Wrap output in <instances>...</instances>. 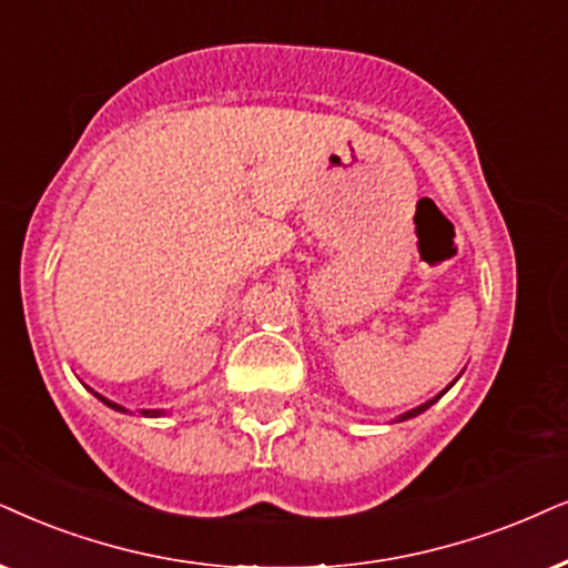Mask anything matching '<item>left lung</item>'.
<instances>
[{
  "instance_id": "left-lung-1",
  "label": "left lung",
  "mask_w": 568,
  "mask_h": 568,
  "mask_svg": "<svg viewBox=\"0 0 568 568\" xmlns=\"http://www.w3.org/2000/svg\"><path fill=\"white\" fill-rule=\"evenodd\" d=\"M450 385H454V383H450ZM450 385H448V387H450ZM448 387H445V390H448ZM445 390H443V393H445ZM443 393H440V396H443ZM440 396H435L433 400H427V404H422V406H416V408H412V412L400 414V416H398V422H404V419H412V416H416V414H422V412H425V408H429V406H433V404H435V400H437V398H440Z\"/></svg>"
}]
</instances>
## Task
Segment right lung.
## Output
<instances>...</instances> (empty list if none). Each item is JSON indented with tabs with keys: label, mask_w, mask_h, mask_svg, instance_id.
Here are the masks:
<instances>
[{
	"label": "right lung",
	"mask_w": 568,
	"mask_h": 568,
	"mask_svg": "<svg viewBox=\"0 0 568 568\" xmlns=\"http://www.w3.org/2000/svg\"><path fill=\"white\" fill-rule=\"evenodd\" d=\"M93 396L102 400V404L114 408V412H128V408H123L120 404H112V400H106L104 396H99V393H93ZM160 414H164V412H160V408H141V416H160Z\"/></svg>",
	"instance_id": "obj_1"
}]
</instances>
